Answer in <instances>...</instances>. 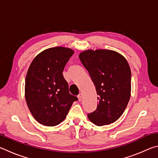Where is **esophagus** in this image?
<instances>
[{
  "instance_id": "1",
  "label": "esophagus",
  "mask_w": 158,
  "mask_h": 158,
  "mask_svg": "<svg viewBox=\"0 0 158 158\" xmlns=\"http://www.w3.org/2000/svg\"><path fill=\"white\" fill-rule=\"evenodd\" d=\"M78 99H79V101H81L82 100V94H81V93H80V94L78 95Z\"/></svg>"
}]
</instances>
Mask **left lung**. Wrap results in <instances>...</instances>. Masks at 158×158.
I'll return each mask as SVG.
<instances>
[{
    "mask_svg": "<svg viewBox=\"0 0 158 158\" xmlns=\"http://www.w3.org/2000/svg\"><path fill=\"white\" fill-rule=\"evenodd\" d=\"M79 59L87 69L98 95L95 111L88 118L98 126L109 125L121 116L131 95V70L126 59L111 50H86Z\"/></svg>",
    "mask_w": 158,
    "mask_h": 158,
    "instance_id": "1",
    "label": "left lung"
}]
</instances>
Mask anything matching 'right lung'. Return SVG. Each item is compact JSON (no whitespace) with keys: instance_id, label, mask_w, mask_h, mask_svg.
<instances>
[{"instance_id":"right-lung-1","label":"right lung","mask_w":158,"mask_h":158,"mask_svg":"<svg viewBox=\"0 0 158 158\" xmlns=\"http://www.w3.org/2000/svg\"><path fill=\"white\" fill-rule=\"evenodd\" d=\"M74 51L56 47L40 53L29 67L25 81V98L36 121L55 126L65 120L76 96L69 93L63 75L64 68Z\"/></svg>"}]
</instances>
